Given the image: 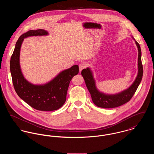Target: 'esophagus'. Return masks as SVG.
Listing matches in <instances>:
<instances>
[{"instance_id": "obj_1", "label": "esophagus", "mask_w": 154, "mask_h": 154, "mask_svg": "<svg viewBox=\"0 0 154 154\" xmlns=\"http://www.w3.org/2000/svg\"><path fill=\"white\" fill-rule=\"evenodd\" d=\"M87 66H88V64H87V63H85V62L81 63L79 64V70L81 71L83 69L86 68Z\"/></svg>"}]
</instances>
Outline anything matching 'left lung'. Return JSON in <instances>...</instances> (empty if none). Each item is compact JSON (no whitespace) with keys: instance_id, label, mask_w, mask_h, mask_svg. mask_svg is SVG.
<instances>
[{"instance_id":"8db88e82","label":"left lung","mask_w":154,"mask_h":154,"mask_svg":"<svg viewBox=\"0 0 154 154\" xmlns=\"http://www.w3.org/2000/svg\"><path fill=\"white\" fill-rule=\"evenodd\" d=\"M138 48V73L132 85L123 92L115 95H106L100 92L95 87L91 71L89 68L84 69L81 74L85 80L86 86L89 91L93 103L99 107L111 109L119 107L129 102L138 88L143 76V66L141 61V49L139 44L135 41Z\"/></svg>"}]
</instances>
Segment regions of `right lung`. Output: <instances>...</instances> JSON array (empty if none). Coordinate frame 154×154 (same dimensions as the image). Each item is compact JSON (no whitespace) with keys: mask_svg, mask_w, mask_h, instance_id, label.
Segmentation results:
<instances>
[{"mask_svg":"<svg viewBox=\"0 0 154 154\" xmlns=\"http://www.w3.org/2000/svg\"><path fill=\"white\" fill-rule=\"evenodd\" d=\"M47 34V31L42 29L23 34L16 43L10 61L12 82L18 95L34 109L45 111L58 110L65 104L70 82L79 73V66L73 65L43 85H33L24 78L20 65V48L24 38Z\"/></svg>","mask_w":154,"mask_h":154,"instance_id":"add662e5","label":"right lung"}]
</instances>
